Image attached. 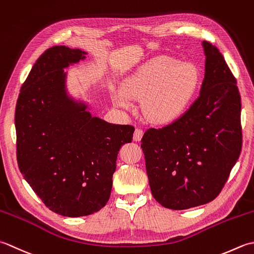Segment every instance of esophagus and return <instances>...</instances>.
<instances>
[{
    "instance_id": "1",
    "label": "esophagus",
    "mask_w": 254,
    "mask_h": 254,
    "mask_svg": "<svg viewBox=\"0 0 254 254\" xmlns=\"http://www.w3.org/2000/svg\"><path fill=\"white\" fill-rule=\"evenodd\" d=\"M142 136H143L142 129H140V128L134 129V132H133V140L134 141H140Z\"/></svg>"
}]
</instances>
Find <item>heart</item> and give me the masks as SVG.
<instances>
[{
  "label": "heart",
  "instance_id": "heart-1",
  "mask_svg": "<svg viewBox=\"0 0 254 254\" xmlns=\"http://www.w3.org/2000/svg\"><path fill=\"white\" fill-rule=\"evenodd\" d=\"M198 85L199 72L194 64L157 57L128 77L123 89L114 90L113 100L126 110L132 108V100L144 101L143 113L150 122L168 124L188 111Z\"/></svg>",
  "mask_w": 254,
  "mask_h": 254
}]
</instances>
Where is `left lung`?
<instances>
[{"label":"left lung","instance_id":"8db88e82","mask_svg":"<svg viewBox=\"0 0 254 254\" xmlns=\"http://www.w3.org/2000/svg\"><path fill=\"white\" fill-rule=\"evenodd\" d=\"M200 95L178 121L150 128L141 139L152 196L182 210L214 200L242 148L241 97L218 48L204 41Z\"/></svg>","mask_w":254,"mask_h":254}]
</instances>
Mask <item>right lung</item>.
Masks as SVG:
<instances>
[{
	"label": "right lung",
	"mask_w": 254,
	"mask_h": 254,
	"mask_svg": "<svg viewBox=\"0 0 254 254\" xmlns=\"http://www.w3.org/2000/svg\"><path fill=\"white\" fill-rule=\"evenodd\" d=\"M84 54L65 46L46 50L23 83L15 110L20 173L50 210L66 217L106 205L118 151L134 131L92 117L65 97L64 68Z\"/></svg>",
	"instance_id": "1"
}]
</instances>
